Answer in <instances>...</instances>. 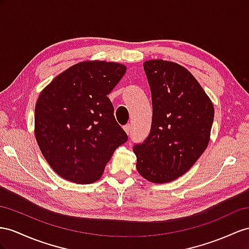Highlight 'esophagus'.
Instances as JSON below:
<instances>
[{"mask_svg": "<svg viewBox=\"0 0 249 249\" xmlns=\"http://www.w3.org/2000/svg\"><path fill=\"white\" fill-rule=\"evenodd\" d=\"M123 128H124V130H125V132L127 133V135H129L130 131H131V125L130 124H127V125H125L123 127Z\"/></svg>", "mask_w": 249, "mask_h": 249, "instance_id": "1", "label": "esophagus"}]
</instances>
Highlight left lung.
I'll use <instances>...</instances> for the list:
<instances>
[{"mask_svg":"<svg viewBox=\"0 0 249 249\" xmlns=\"http://www.w3.org/2000/svg\"><path fill=\"white\" fill-rule=\"evenodd\" d=\"M152 100L148 137L133 146L137 169L154 183L174 181L188 171L206 149L213 105L195 76L179 64L144 63Z\"/></svg>","mask_w":249,"mask_h":249,"instance_id":"obj_1","label":"left lung"}]
</instances>
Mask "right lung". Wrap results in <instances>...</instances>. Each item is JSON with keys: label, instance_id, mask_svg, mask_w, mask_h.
Returning a JSON list of instances; mask_svg holds the SVG:
<instances>
[{"label": "right lung", "instance_id": "add662e5", "mask_svg": "<svg viewBox=\"0 0 249 249\" xmlns=\"http://www.w3.org/2000/svg\"><path fill=\"white\" fill-rule=\"evenodd\" d=\"M125 71L119 63L81 62L40 93L36 139L50 167L63 179L79 184L99 180L113 151L128 140L107 97Z\"/></svg>", "mask_w": 249, "mask_h": 249}]
</instances>
